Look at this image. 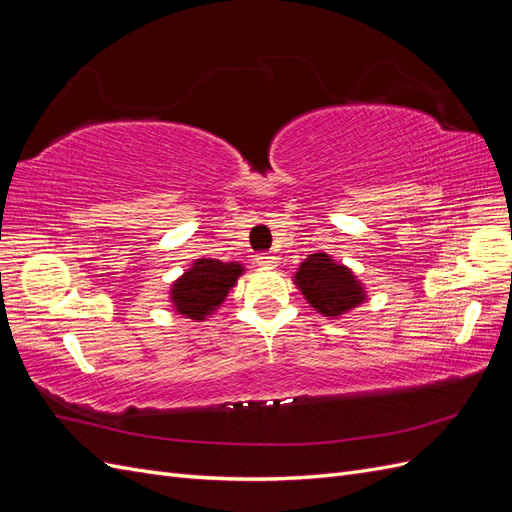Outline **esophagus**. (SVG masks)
<instances>
[{
  "label": "esophagus",
  "instance_id": "esophagus-1",
  "mask_svg": "<svg viewBox=\"0 0 512 512\" xmlns=\"http://www.w3.org/2000/svg\"><path fill=\"white\" fill-rule=\"evenodd\" d=\"M256 262L265 269H275L277 267V256L275 254H258Z\"/></svg>",
  "mask_w": 512,
  "mask_h": 512
}]
</instances>
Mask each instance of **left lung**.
I'll return each mask as SVG.
<instances>
[{"mask_svg":"<svg viewBox=\"0 0 512 512\" xmlns=\"http://www.w3.org/2000/svg\"><path fill=\"white\" fill-rule=\"evenodd\" d=\"M292 282L301 290L309 307L329 320L342 318L367 301L365 284L350 267L337 262L327 252L309 254L294 271Z\"/></svg>","mask_w":512,"mask_h":512,"instance_id":"left-lung-1","label":"left lung"}]
</instances>
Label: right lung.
Here are the masks:
<instances>
[{
	"label": "right lung",
	"mask_w": 512,
	"mask_h": 512,
	"mask_svg": "<svg viewBox=\"0 0 512 512\" xmlns=\"http://www.w3.org/2000/svg\"><path fill=\"white\" fill-rule=\"evenodd\" d=\"M245 273L241 262H222L218 258H196L177 280L170 284L168 303L181 318L205 322L211 318L228 292Z\"/></svg>",
	"instance_id": "obj_1"
}]
</instances>
